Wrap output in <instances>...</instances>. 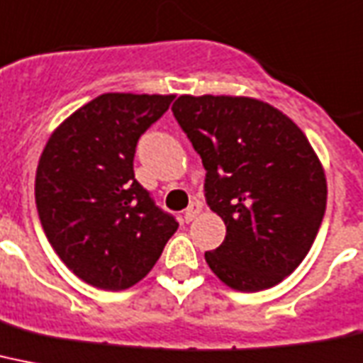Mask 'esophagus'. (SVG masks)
Listing matches in <instances>:
<instances>
[{
	"label": "esophagus",
	"instance_id": "esophagus-1",
	"mask_svg": "<svg viewBox=\"0 0 363 363\" xmlns=\"http://www.w3.org/2000/svg\"><path fill=\"white\" fill-rule=\"evenodd\" d=\"M199 212H201V203L199 201H194L190 205V207L186 208V211H184V222H191V220H196L197 218V214H199Z\"/></svg>",
	"mask_w": 363,
	"mask_h": 363
}]
</instances>
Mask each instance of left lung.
Wrapping results in <instances>:
<instances>
[{
	"label": "left lung",
	"mask_w": 363,
	"mask_h": 363,
	"mask_svg": "<svg viewBox=\"0 0 363 363\" xmlns=\"http://www.w3.org/2000/svg\"><path fill=\"white\" fill-rule=\"evenodd\" d=\"M177 123L201 156L205 199L225 238L205 252L229 287L255 293L308 255L326 211V179L308 138L287 115L246 96H179Z\"/></svg>",
	"instance_id": "1"
}]
</instances>
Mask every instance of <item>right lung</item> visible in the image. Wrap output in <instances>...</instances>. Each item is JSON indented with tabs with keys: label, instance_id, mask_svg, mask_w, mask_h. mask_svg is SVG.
Here are the masks:
<instances>
[{
	"label": "right lung",
	"instance_id": "right-lung-1",
	"mask_svg": "<svg viewBox=\"0 0 363 363\" xmlns=\"http://www.w3.org/2000/svg\"><path fill=\"white\" fill-rule=\"evenodd\" d=\"M172 102L173 95L106 93L70 115L44 147L38 218L59 259L93 287L138 284L179 228L134 177L138 140Z\"/></svg>",
	"mask_w": 363,
	"mask_h": 363
}]
</instances>
